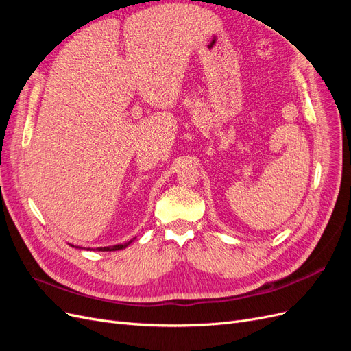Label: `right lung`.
<instances>
[{"instance_id":"obj_1","label":"right lung","mask_w":351,"mask_h":351,"mask_svg":"<svg viewBox=\"0 0 351 351\" xmlns=\"http://www.w3.org/2000/svg\"><path fill=\"white\" fill-rule=\"evenodd\" d=\"M134 239H136V237H133L132 240L125 241V243H123V244H114V246H107V247H97V250H98V252H115V250H121V249H125L127 246H129V244H130L132 241H134ZM70 246H71V247L82 249V247H79V246H73V244H70ZM88 250H92V249H88Z\"/></svg>"}]
</instances>
